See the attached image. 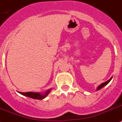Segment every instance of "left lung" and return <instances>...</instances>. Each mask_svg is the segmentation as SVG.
I'll list each match as a JSON object with an SVG mask.
<instances>
[{
    "instance_id": "8db88e82",
    "label": "left lung",
    "mask_w": 122,
    "mask_h": 122,
    "mask_svg": "<svg viewBox=\"0 0 122 122\" xmlns=\"http://www.w3.org/2000/svg\"><path fill=\"white\" fill-rule=\"evenodd\" d=\"M112 77H111V78L109 79V80H107V81L104 82V83H101V85H99V86H98V87H97V89H96V90H97V91H98V90H99V89H101V88H104V86H106V85H107L108 83H109V82L111 81V80H112Z\"/></svg>"
}]
</instances>
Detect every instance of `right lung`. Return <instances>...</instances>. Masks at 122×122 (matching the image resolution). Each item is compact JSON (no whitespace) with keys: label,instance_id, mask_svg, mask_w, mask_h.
<instances>
[{"label":"right lung","instance_id":"add662e5","mask_svg":"<svg viewBox=\"0 0 122 122\" xmlns=\"http://www.w3.org/2000/svg\"><path fill=\"white\" fill-rule=\"evenodd\" d=\"M52 89H49L46 91L44 93H41V92H18L20 94L25 96L29 97L30 98L34 99L41 100L44 99L47 96L50 92L51 91Z\"/></svg>","mask_w":122,"mask_h":122}]
</instances>
